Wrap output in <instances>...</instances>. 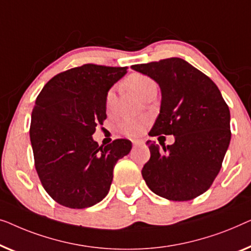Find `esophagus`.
<instances>
[{"label":"esophagus","instance_id":"esophagus-1","mask_svg":"<svg viewBox=\"0 0 251 251\" xmlns=\"http://www.w3.org/2000/svg\"><path fill=\"white\" fill-rule=\"evenodd\" d=\"M143 141L142 140H133V146L136 147V146H140V144H142Z\"/></svg>","mask_w":251,"mask_h":251}]
</instances>
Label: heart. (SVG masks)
<instances>
[{
  "mask_svg": "<svg viewBox=\"0 0 251 251\" xmlns=\"http://www.w3.org/2000/svg\"><path fill=\"white\" fill-rule=\"evenodd\" d=\"M125 85L134 92L140 99H143L147 94L157 91V83L148 75L141 73H132L126 77ZM116 92L115 90L108 91L105 95V109L111 114L115 110ZM148 124L147 117H124L118 123V129L127 136H136L142 132Z\"/></svg>",
  "mask_w": 251,
  "mask_h": 251,
  "instance_id": "b5f03b06",
  "label": "heart"
}]
</instances>
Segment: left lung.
I'll return each instance as SVG.
<instances>
[{"mask_svg": "<svg viewBox=\"0 0 251 251\" xmlns=\"http://www.w3.org/2000/svg\"><path fill=\"white\" fill-rule=\"evenodd\" d=\"M132 69L151 77L161 90L160 114L151 136L174 135L162 149L148 141L150 159L142 176L165 199L188 201L206 192L221 171L230 144V109L209 77L181 58L162 59Z\"/></svg>", "mask_w": 251, "mask_h": 251, "instance_id": "obj_1", "label": "left lung"}]
</instances>
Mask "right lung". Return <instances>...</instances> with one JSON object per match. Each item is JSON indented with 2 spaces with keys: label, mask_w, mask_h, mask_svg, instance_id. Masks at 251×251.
<instances>
[{
  "label": "right lung",
  "mask_w": 251,
  "mask_h": 251,
  "mask_svg": "<svg viewBox=\"0 0 251 251\" xmlns=\"http://www.w3.org/2000/svg\"><path fill=\"white\" fill-rule=\"evenodd\" d=\"M126 70L75 67L52 77L35 101L29 128L35 168L45 191L62 206L83 209L100 202L115 165L132 149L129 140L103 147L92 137L107 118L105 95Z\"/></svg>",
  "instance_id": "1"
}]
</instances>
